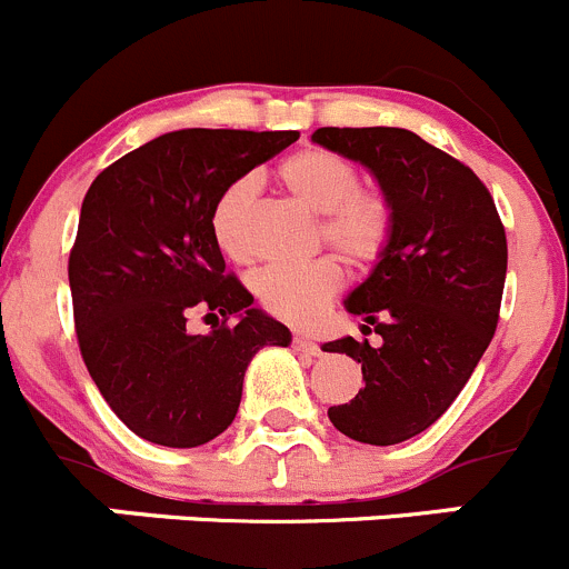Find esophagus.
Here are the masks:
<instances>
[{
	"instance_id": "obj_1",
	"label": "esophagus",
	"mask_w": 569,
	"mask_h": 569,
	"mask_svg": "<svg viewBox=\"0 0 569 569\" xmlns=\"http://www.w3.org/2000/svg\"><path fill=\"white\" fill-rule=\"evenodd\" d=\"M292 348H296V351H301V353H309V357H320L318 342H312L309 337H303V335L292 337Z\"/></svg>"
}]
</instances>
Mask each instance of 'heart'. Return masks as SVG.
<instances>
[{"label":"heart","mask_w":569,"mask_h":569,"mask_svg":"<svg viewBox=\"0 0 569 569\" xmlns=\"http://www.w3.org/2000/svg\"><path fill=\"white\" fill-rule=\"evenodd\" d=\"M279 184L307 210L320 216V238L342 260L353 266L373 262L390 240L392 218L385 196L359 188L357 168L326 149H301L284 157L277 168ZM257 182L238 179L218 196L212 207V238L232 262H246L249 216ZM342 273L335 260H312L303 266H271L251 279L257 301L277 318L309 323L337 296Z\"/></svg>","instance_id":"1"}]
</instances>
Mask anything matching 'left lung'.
<instances>
[{
	"label": "left lung",
	"instance_id": "8db88e82",
	"mask_svg": "<svg viewBox=\"0 0 569 569\" xmlns=\"http://www.w3.org/2000/svg\"><path fill=\"white\" fill-rule=\"evenodd\" d=\"M312 140L368 168L392 218L373 271L342 301L381 346L326 342L323 351L357 359L365 379L329 420L357 442L398 446L451 407L492 340L506 282L503 223L481 179L409 129L323 127Z\"/></svg>",
	"mask_w": 569,
	"mask_h": 569
}]
</instances>
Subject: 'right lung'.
Instances as JSON below:
<instances>
[{"label": "right lung", "mask_w": 569, "mask_h": 569, "mask_svg": "<svg viewBox=\"0 0 569 569\" xmlns=\"http://www.w3.org/2000/svg\"><path fill=\"white\" fill-rule=\"evenodd\" d=\"M298 132L177 129L93 179L69 257L74 323L88 373L129 431L196 448L232 426L243 376L284 323L251 307L212 238L218 196L296 143ZM193 308L223 317L193 336ZM234 317L239 323L227 327Z\"/></svg>", "instance_id": "1"}]
</instances>
